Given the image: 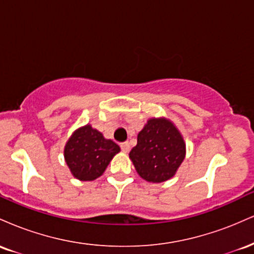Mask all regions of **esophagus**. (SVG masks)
<instances>
[{"label":"esophagus","instance_id":"esophagus-1","mask_svg":"<svg viewBox=\"0 0 254 254\" xmlns=\"http://www.w3.org/2000/svg\"><path fill=\"white\" fill-rule=\"evenodd\" d=\"M121 149L124 151V153H127V151L130 150V143L129 142H123V143H121Z\"/></svg>","mask_w":254,"mask_h":254}]
</instances>
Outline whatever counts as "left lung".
I'll return each instance as SVG.
<instances>
[{
  "instance_id": "obj_1",
  "label": "left lung",
  "mask_w": 254,
  "mask_h": 254,
  "mask_svg": "<svg viewBox=\"0 0 254 254\" xmlns=\"http://www.w3.org/2000/svg\"><path fill=\"white\" fill-rule=\"evenodd\" d=\"M137 173L150 183H162L176 174L185 159V143L173 123L149 119L130 151Z\"/></svg>"
}]
</instances>
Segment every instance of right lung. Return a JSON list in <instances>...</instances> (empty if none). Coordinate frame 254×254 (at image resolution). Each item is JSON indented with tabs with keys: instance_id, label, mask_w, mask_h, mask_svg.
<instances>
[{
	"instance_id": "right-lung-1",
	"label": "right lung",
	"mask_w": 254,
	"mask_h": 254,
	"mask_svg": "<svg viewBox=\"0 0 254 254\" xmlns=\"http://www.w3.org/2000/svg\"><path fill=\"white\" fill-rule=\"evenodd\" d=\"M121 148L90 125L80 127L69 138L64 157L72 176L88 182L100 177Z\"/></svg>"
}]
</instances>
